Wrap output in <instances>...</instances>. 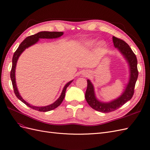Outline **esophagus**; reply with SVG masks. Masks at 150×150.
Masks as SVG:
<instances>
[{
	"mask_svg": "<svg viewBox=\"0 0 150 150\" xmlns=\"http://www.w3.org/2000/svg\"><path fill=\"white\" fill-rule=\"evenodd\" d=\"M88 74H88V72H85V73L84 74V76H88Z\"/></svg>",
	"mask_w": 150,
	"mask_h": 150,
	"instance_id": "34e87169",
	"label": "esophagus"
}]
</instances>
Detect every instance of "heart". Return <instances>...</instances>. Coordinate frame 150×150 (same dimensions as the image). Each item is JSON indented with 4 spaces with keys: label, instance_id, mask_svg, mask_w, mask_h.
Listing matches in <instances>:
<instances>
[{
    "label": "heart",
    "instance_id": "heart-1",
    "mask_svg": "<svg viewBox=\"0 0 150 150\" xmlns=\"http://www.w3.org/2000/svg\"><path fill=\"white\" fill-rule=\"evenodd\" d=\"M94 42H95V40H88V41L86 42V44L87 45V46H91V45L94 44ZM104 43L103 42H99V47H103L104 46Z\"/></svg>",
    "mask_w": 150,
    "mask_h": 150
}]
</instances>
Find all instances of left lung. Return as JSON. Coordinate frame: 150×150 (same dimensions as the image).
Wrapping results in <instances>:
<instances>
[{
    "label": "left lung",
    "instance_id": "obj_1",
    "mask_svg": "<svg viewBox=\"0 0 150 150\" xmlns=\"http://www.w3.org/2000/svg\"><path fill=\"white\" fill-rule=\"evenodd\" d=\"M112 41L115 47L122 54L129 66V80L125 90L119 98L109 103H103L97 99L95 96L94 86L91 81L88 79V87L85 94L86 100L91 107L98 111L105 113L117 110L127 101L130 100L134 94V86L138 76L137 56L129 45L124 40L115 36L112 37Z\"/></svg>",
    "mask_w": 150,
    "mask_h": 150
}]
</instances>
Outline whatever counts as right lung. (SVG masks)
<instances>
[{"instance_id":"add662e5","label":"right lung","mask_w":150,"mask_h":150,"mask_svg":"<svg viewBox=\"0 0 150 150\" xmlns=\"http://www.w3.org/2000/svg\"><path fill=\"white\" fill-rule=\"evenodd\" d=\"M62 32H48V31H42V32H39V33L32 35L30 36H28V38H26L23 41H22L21 44L19 45V47L17 48V49L16 51V52L13 54V56L12 57V69L11 71V79L12 81V83L13 86V91H14V93L16 94V96L17 98L21 100L22 103H24L25 105L28 106L30 107L32 109H34L35 110H37L39 111H42V112H46V111H51L52 110H54V109L58 107L61 104L62 102L63 99H64L65 97V93L67 88L69 86V84L73 81V80H72L69 82H68L65 86L64 88L62 89V91L61 93V96H59L57 100L53 103L52 104H50V105L46 106H41V107H38V106H34L31 105V104H29L28 103H27L24 99L21 97L20 95L19 91L17 89V85H16V76H15V72H16V64H17V62L18 59H19V56H21V54L22 53L24 50L28 48L33 45L35 44L36 42H38V40L39 39H55V38H58L61 37L63 35Z\"/></svg>"}]
</instances>
